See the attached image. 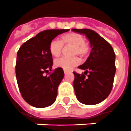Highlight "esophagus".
<instances>
[{"label": "esophagus", "instance_id": "obj_1", "mask_svg": "<svg viewBox=\"0 0 131 131\" xmlns=\"http://www.w3.org/2000/svg\"><path fill=\"white\" fill-rule=\"evenodd\" d=\"M67 72H67L66 70H64V73H65V74H67Z\"/></svg>", "mask_w": 131, "mask_h": 131}]
</instances>
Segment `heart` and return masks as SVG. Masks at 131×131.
Masks as SVG:
<instances>
[{
  "instance_id": "1",
  "label": "heart",
  "mask_w": 131,
  "mask_h": 131,
  "mask_svg": "<svg viewBox=\"0 0 131 131\" xmlns=\"http://www.w3.org/2000/svg\"><path fill=\"white\" fill-rule=\"evenodd\" d=\"M64 45L67 47H74L72 53L74 55H80L84 56L87 55L90 47L85 42L84 37L82 34L70 32L62 36V41L57 39H54L51 42L49 45L50 53L54 57H59L61 54ZM80 62V58L77 56L72 57H61L55 59L54 64L57 68H61L64 70L69 71L78 66Z\"/></svg>"
}]
</instances>
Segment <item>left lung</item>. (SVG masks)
I'll return each instance as SVG.
<instances>
[{
    "instance_id": "left-lung-1",
    "label": "left lung",
    "mask_w": 131,
    "mask_h": 131,
    "mask_svg": "<svg viewBox=\"0 0 131 131\" xmlns=\"http://www.w3.org/2000/svg\"><path fill=\"white\" fill-rule=\"evenodd\" d=\"M72 30L84 34L92 48L85 63L78 66V68L85 70L84 73L80 74L73 72L75 94L82 103L95 105L106 99L112 89L116 72L115 53L110 44L93 30Z\"/></svg>"
}]
</instances>
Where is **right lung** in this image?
Segmentation results:
<instances>
[{
  "label": "right lung",
  "instance_id": "add662e5",
  "mask_svg": "<svg viewBox=\"0 0 131 131\" xmlns=\"http://www.w3.org/2000/svg\"><path fill=\"white\" fill-rule=\"evenodd\" d=\"M69 30L42 31L25 42L17 51L15 74L19 89L24 100L34 107H46L55 102L64 72L61 68L52 70L49 45L56 36Z\"/></svg>",
  "mask_w": 131,
  "mask_h": 131
}]
</instances>
